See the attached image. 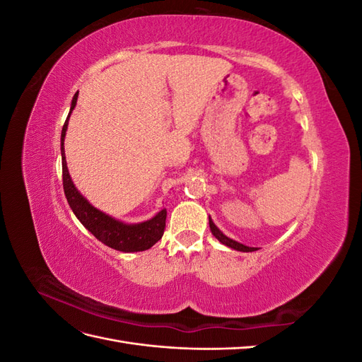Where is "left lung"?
I'll use <instances>...</instances> for the list:
<instances>
[{
  "label": "left lung",
  "instance_id": "left-lung-1",
  "mask_svg": "<svg viewBox=\"0 0 362 362\" xmlns=\"http://www.w3.org/2000/svg\"><path fill=\"white\" fill-rule=\"evenodd\" d=\"M208 221H210V229H211L213 235H214V237L218 240V242L223 243V245H226L228 247H233V249H235V250H240V252H254V250L257 249V247H249V246H245V245H242V243L235 242V240L228 238L226 235H223V234H222L221 229H218V228H217V226L213 223L211 218H208Z\"/></svg>",
  "mask_w": 362,
  "mask_h": 362
}]
</instances>
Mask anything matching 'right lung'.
<instances>
[{"label": "right lung", "mask_w": 362, "mask_h": 362, "mask_svg": "<svg viewBox=\"0 0 362 362\" xmlns=\"http://www.w3.org/2000/svg\"><path fill=\"white\" fill-rule=\"evenodd\" d=\"M76 98L78 93L74 95V100L71 104V112L66 117V122L62 129V172H63V189L69 206L72 208L74 214L78 217V221L89 229V231L100 240L105 246L120 250V252H140L146 250L154 246L164 234V228H166V216L168 211L161 210L156 214L151 221L136 223V225H127L119 221H115L113 217L104 214L103 211L96 210L87 202L80 192L75 189V185L69 177L68 166H66V157H64V136H66L68 129V120L75 108Z\"/></svg>", "instance_id": "obj_1"}]
</instances>
